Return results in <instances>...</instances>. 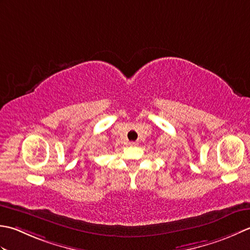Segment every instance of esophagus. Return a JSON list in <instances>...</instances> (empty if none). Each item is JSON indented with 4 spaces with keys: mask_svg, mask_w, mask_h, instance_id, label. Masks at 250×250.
<instances>
[{
    "mask_svg": "<svg viewBox=\"0 0 250 250\" xmlns=\"http://www.w3.org/2000/svg\"><path fill=\"white\" fill-rule=\"evenodd\" d=\"M137 145H138V142H137V141H131V142H129V146H136Z\"/></svg>",
    "mask_w": 250,
    "mask_h": 250,
    "instance_id": "esophagus-1",
    "label": "esophagus"
}]
</instances>
